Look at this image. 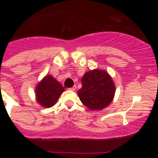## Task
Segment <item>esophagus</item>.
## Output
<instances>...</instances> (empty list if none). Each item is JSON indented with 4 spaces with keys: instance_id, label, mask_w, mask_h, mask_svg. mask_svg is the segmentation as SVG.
Instances as JSON below:
<instances>
[{
    "instance_id": "esophagus-1",
    "label": "esophagus",
    "mask_w": 158,
    "mask_h": 158,
    "mask_svg": "<svg viewBox=\"0 0 158 158\" xmlns=\"http://www.w3.org/2000/svg\"><path fill=\"white\" fill-rule=\"evenodd\" d=\"M76 85H74V86L72 87V88H69V89L70 91H75V90H76Z\"/></svg>"
}]
</instances>
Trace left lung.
Segmentation results:
<instances>
[{
	"label": "left lung",
	"mask_w": 158,
	"mask_h": 158,
	"mask_svg": "<svg viewBox=\"0 0 158 158\" xmlns=\"http://www.w3.org/2000/svg\"><path fill=\"white\" fill-rule=\"evenodd\" d=\"M115 85L112 78L105 70L95 69L82 77V88L78 91L79 99L92 111L109 106L114 98Z\"/></svg>",
	"instance_id": "obj_1"
}]
</instances>
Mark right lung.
Returning <instances> with one entry per match:
<instances>
[{"label":"right lung","mask_w":158,"mask_h":158,"mask_svg":"<svg viewBox=\"0 0 158 158\" xmlns=\"http://www.w3.org/2000/svg\"><path fill=\"white\" fill-rule=\"evenodd\" d=\"M64 91V87L53 76L47 75L35 87L36 100L40 106L48 109L57 102Z\"/></svg>","instance_id":"right-lung-1"}]
</instances>
